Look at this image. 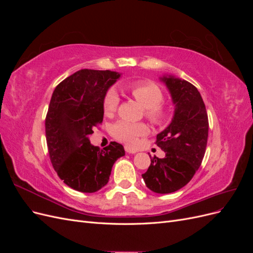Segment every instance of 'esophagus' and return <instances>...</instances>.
Wrapping results in <instances>:
<instances>
[{"mask_svg": "<svg viewBox=\"0 0 253 253\" xmlns=\"http://www.w3.org/2000/svg\"><path fill=\"white\" fill-rule=\"evenodd\" d=\"M125 150H126V153H128V154H135V153L137 152V150H136V149L131 148V147H129V145H126V147H125Z\"/></svg>", "mask_w": 253, "mask_h": 253, "instance_id": "esophagus-1", "label": "esophagus"}]
</instances>
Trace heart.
I'll return each instance as SVG.
<instances>
[{"label":"heart","instance_id":"obj_1","mask_svg":"<svg viewBox=\"0 0 253 253\" xmlns=\"http://www.w3.org/2000/svg\"><path fill=\"white\" fill-rule=\"evenodd\" d=\"M132 96L144 108V115L151 122L155 125L163 124L167 117V109L163 104L164 94L157 84L151 81H142L133 83L129 86ZM119 105V96L116 89L110 88L103 99V112L106 116H111L116 112ZM112 135L115 138L133 144L138 137L147 134V126L143 124H133L120 120L113 125L111 128Z\"/></svg>","mask_w":253,"mask_h":253}]
</instances>
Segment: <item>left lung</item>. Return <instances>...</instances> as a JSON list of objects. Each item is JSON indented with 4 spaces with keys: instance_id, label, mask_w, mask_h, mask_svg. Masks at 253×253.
Segmentation results:
<instances>
[{
    "instance_id": "8db88e82",
    "label": "left lung",
    "mask_w": 253,
    "mask_h": 253,
    "mask_svg": "<svg viewBox=\"0 0 253 253\" xmlns=\"http://www.w3.org/2000/svg\"><path fill=\"white\" fill-rule=\"evenodd\" d=\"M160 80L169 89L175 110L171 124L156 137L166 157H153L142 178L153 192L168 194L185 187L201 167L209 122L203 98L193 84L174 76Z\"/></svg>"
}]
</instances>
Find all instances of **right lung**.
<instances>
[{
	"label": "right lung",
	"mask_w": 253,
	"mask_h": 253,
	"mask_svg": "<svg viewBox=\"0 0 253 253\" xmlns=\"http://www.w3.org/2000/svg\"><path fill=\"white\" fill-rule=\"evenodd\" d=\"M120 74L80 70L53 90L45 119V133L53 169L65 185L94 193L108 183L113 165L125 155L120 143L102 150L89 142L93 128L103 120V99Z\"/></svg>",
	"instance_id": "add662e5"
}]
</instances>
